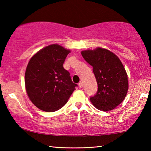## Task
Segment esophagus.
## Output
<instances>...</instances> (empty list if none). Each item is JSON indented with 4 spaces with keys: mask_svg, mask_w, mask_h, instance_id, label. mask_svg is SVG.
<instances>
[{
    "mask_svg": "<svg viewBox=\"0 0 151 151\" xmlns=\"http://www.w3.org/2000/svg\"><path fill=\"white\" fill-rule=\"evenodd\" d=\"M78 86L80 88H83V83H82V82H80V83H78Z\"/></svg>",
    "mask_w": 151,
    "mask_h": 151,
    "instance_id": "esophagus-1",
    "label": "esophagus"
}]
</instances>
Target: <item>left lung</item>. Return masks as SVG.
<instances>
[{"label": "left lung", "instance_id": "8db88e82", "mask_svg": "<svg viewBox=\"0 0 151 151\" xmlns=\"http://www.w3.org/2000/svg\"><path fill=\"white\" fill-rule=\"evenodd\" d=\"M86 62L93 66L98 85V91L90 101L102 111L115 109L126 96L129 81L126 70L121 60L109 50L97 47L94 50L81 51Z\"/></svg>", "mask_w": 151, "mask_h": 151}]
</instances>
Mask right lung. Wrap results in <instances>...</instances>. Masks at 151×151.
<instances>
[{
  "instance_id": "1",
  "label": "right lung",
  "mask_w": 151,
  "mask_h": 151,
  "mask_svg": "<svg viewBox=\"0 0 151 151\" xmlns=\"http://www.w3.org/2000/svg\"><path fill=\"white\" fill-rule=\"evenodd\" d=\"M70 50L57 44L42 48L30 58L25 71L30 101L45 112L58 111L67 103L75 86L63 64Z\"/></svg>"
}]
</instances>
